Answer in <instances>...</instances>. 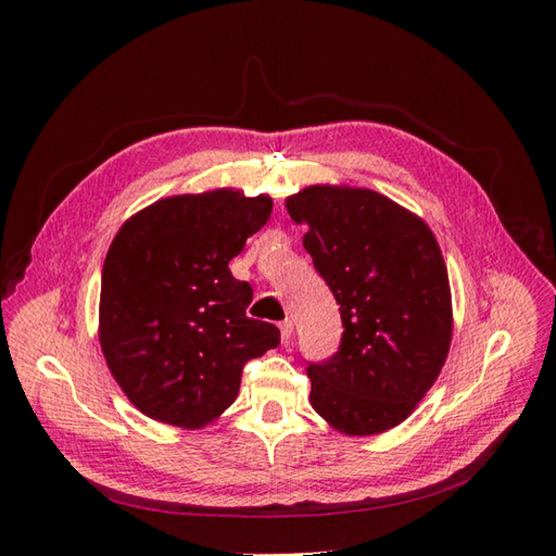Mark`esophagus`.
I'll list each match as a JSON object with an SVG mask.
<instances>
[{
    "mask_svg": "<svg viewBox=\"0 0 556 556\" xmlns=\"http://www.w3.org/2000/svg\"><path fill=\"white\" fill-rule=\"evenodd\" d=\"M292 331H294V325H292V319H282L280 323V339L288 343L290 339H292Z\"/></svg>",
    "mask_w": 556,
    "mask_h": 556,
    "instance_id": "1",
    "label": "esophagus"
}]
</instances>
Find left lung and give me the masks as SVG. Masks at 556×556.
I'll return each instance as SVG.
<instances>
[{"mask_svg":"<svg viewBox=\"0 0 556 556\" xmlns=\"http://www.w3.org/2000/svg\"><path fill=\"white\" fill-rule=\"evenodd\" d=\"M341 306V348L311 364V406L345 435L401 425L439 378L452 343L447 266L422 217L380 192L311 185L285 199Z\"/></svg>","mask_w":556,"mask_h":556,"instance_id":"left-lung-1","label":"left lung"}]
</instances>
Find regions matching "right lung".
Here are the masks:
<instances>
[{
	"instance_id": "add662e5",
	"label": "right lung",
	"mask_w": 556,
	"mask_h": 556,
	"mask_svg": "<svg viewBox=\"0 0 556 556\" xmlns=\"http://www.w3.org/2000/svg\"><path fill=\"white\" fill-rule=\"evenodd\" d=\"M268 194L217 188L155 201L111 241L99 345L125 396L155 422L201 429L239 394L245 362L280 343L245 315L252 288L229 271L271 217Z\"/></svg>"
}]
</instances>
